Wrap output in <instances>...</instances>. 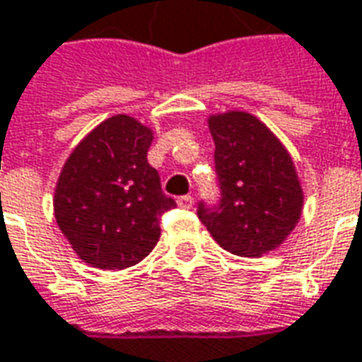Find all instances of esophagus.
I'll return each mask as SVG.
<instances>
[{"instance_id": "esophagus-1", "label": "esophagus", "mask_w": 362, "mask_h": 362, "mask_svg": "<svg viewBox=\"0 0 362 362\" xmlns=\"http://www.w3.org/2000/svg\"><path fill=\"white\" fill-rule=\"evenodd\" d=\"M177 204H179L181 209H193L194 199L193 197H189V194H185V197H179V199H177Z\"/></svg>"}]
</instances>
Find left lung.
Segmentation results:
<instances>
[{"label":"left lung","instance_id":"left-lung-1","mask_svg":"<svg viewBox=\"0 0 362 362\" xmlns=\"http://www.w3.org/2000/svg\"><path fill=\"white\" fill-rule=\"evenodd\" d=\"M220 204L199 218L222 250L261 257L298 224L304 191L291 153L265 122L245 111L210 115Z\"/></svg>","mask_w":362,"mask_h":362}]
</instances>
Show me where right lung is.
Masks as SVG:
<instances>
[{
	"label": "right lung",
	"mask_w": 362,
	"mask_h": 362,
	"mask_svg": "<svg viewBox=\"0 0 362 362\" xmlns=\"http://www.w3.org/2000/svg\"><path fill=\"white\" fill-rule=\"evenodd\" d=\"M153 130L128 115L103 120L64 163L54 189V216L83 263L127 269L160 240V216L175 201L148 163Z\"/></svg>",
	"instance_id": "add662e5"
}]
</instances>
